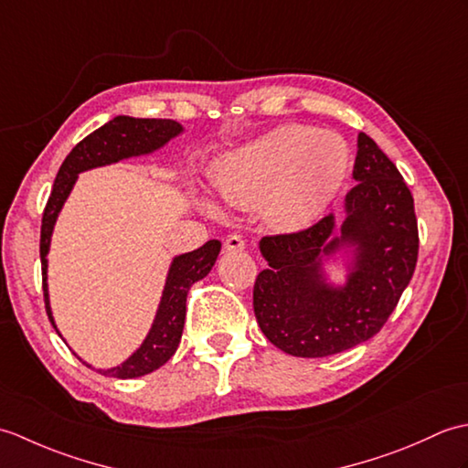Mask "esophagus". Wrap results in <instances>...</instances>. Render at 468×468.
I'll return each mask as SVG.
<instances>
[{"instance_id":"esophagus-1","label":"esophagus","mask_w":468,"mask_h":468,"mask_svg":"<svg viewBox=\"0 0 468 468\" xmlns=\"http://www.w3.org/2000/svg\"><path fill=\"white\" fill-rule=\"evenodd\" d=\"M225 250L227 251H241V250H245V239H243L241 235H237V233L229 235L227 239H225Z\"/></svg>"}]
</instances>
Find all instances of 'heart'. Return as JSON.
Listing matches in <instances>:
<instances>
[{"instance_id": "b5f03b06", "label": "heart", "mask_w": 468, "mask_h": 468, "mask_svg": "<svg viewBox=\"0 0 468 468\" xmlns=\"http://www.w3.org/2000/svg\"><path fill=\"white\" fill-rule=\"evenodd\" d=\"M347 165V148L337 134L280 124L223 154L213 165L211 178L223 203L253 207L263 201L275 223L297 227L332 201Z\"/></svg>"}]
</instances>
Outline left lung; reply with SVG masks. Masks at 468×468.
<instances>
[{
  "instance_id": "1",
  "label": "left lung",
  "mask_w": 468,
  "mask_h": 468,
  "mask_svg": "<svg viewBox=\"0 0 468 468\" xmlns=\"http://www.w3.org/2000/svg\"><path fill=\"white\" fill-rule=\"evenodd\" d=\"M352 176L357 183L346 195L340 231L327 215L303 231L260 241L270 270L257 275L253 310L267 340L285 354L325 357L370 340L412 280L419 260L414 198L396 165L364 133ZM340 249H350L353 260L346 283L335 288L324 282L323 257Z\"/></svg>"
}]
</instances>
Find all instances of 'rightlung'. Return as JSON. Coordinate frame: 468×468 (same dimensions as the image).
I'll list each match as a JSON object with an SVG mask.
<instances>
[{"mask_svg":"<svg viewBox=\"0 0 468 468\" xmlns=\"http://www.w3.org/2000/svg\"><path fill=\"white\" fill-rule=\"evenodd\" d=\"M183 133V126L168 121V118H133V116H116L111 122L98 128L92 134H88L84 141L78 143L72 153L66 156V161L59 166L56 175L54 188L49 193L48 205L42 217V235H39V257H42V287H44V302L49 322L54 324L52 307H49L48 295V251L49 241H52V231L56 218L62 211L66 198L72 191L76 178L84 171H90L96 166L112 165L122 161V158L151 154L158 148L165 146L171 138ZM221 251V241L211 239L203 247L176 255L171 270L166 275L165 292L158 303L156 317L153 322L151 332L144 337L141 347L124 360L121 366L108 367V370H98L104 376L121 378H138L158 370L163 364L171 360L176 352L178 342L183 335L185 315H186V293L191 285L211 271L217 261V255ZM58 332V327H56ZM59 335V332H58ZM86 364V362H84ZM92 367L90 364H86Z\"/></svg>","mask_w":468,"mask_h":468,"instance_id":"right-lung-1","label":"right lung"}]
</instances>
